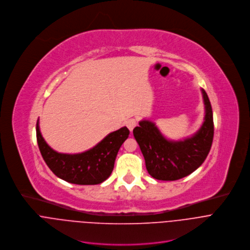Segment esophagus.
I'll list each match as a JSON object with an SVG mask.
<instances>
[{"label": "esophagus", "instance_id": "1", "mask_svg": "<svg viewBox=\"0 0 250 250\" xmlns=\"http://www.w3.org/2000/svg\"><path fill=\"white\" fill-rule=\"evenodd\" d=\"M125 124H126V126L128 127V129L132 132L133 129L137 126V120H136L135 118H129V119H127V120L125 121Z\"/></svg>", "mask_w": 250, "mask_h": 250}]
</instances>
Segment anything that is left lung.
Listing matches in <instances>:
<instances>
[{
  "label": "left lung",
  "instance_id": "8db88e82",
  "mask_svg": "<svg viewBox=\"0 0 250 250\" xmlns=\"http://www.w3.org/2000/svg\"><path fill=\"white\" fill-rule=\"evenodd\" d=\"M205 105L202 126L191 137L179 141L167 139L156 124L142 120L133 130L148 174L158 180L172 181L195 171L206 160L214 138L213 111L206 91L201 88Z\"/></svg>",
  "mask_w": 250,
  "mask_h": 250
}]
</instances>
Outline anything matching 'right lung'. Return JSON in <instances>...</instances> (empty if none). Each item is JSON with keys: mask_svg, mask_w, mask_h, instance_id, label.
Listing matches in <instances>:
<instances>
[{"mask_svg": "<svg viewBox=\"0 0 250 250\" xmlns=\"http://www.w3.org/2000/svg\"><path fill=\"white\" fill-rule=\"evenodd\" d=\"M129 134L128 128L122 127L85 152L62 154L49 146L41 135L38 120L36 123L37 144L48 167L57 177L79 185L99 184L110 176L119 148Z\"/></svg>", "mask_w": 250, "mask_h": 250, "instance_id": "1", "label": "right lung"}]
</instances>
